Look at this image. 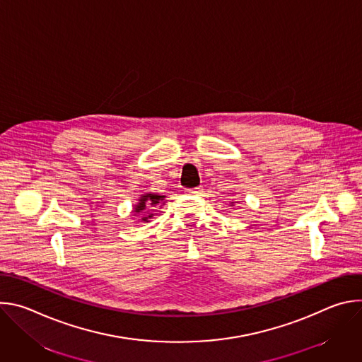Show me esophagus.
Here are the masks:
<instances>
[{
	"instance_id": "1",
	"label": "esophagus",
	"mask_w": 362,
	"mask_h": 362,
	"mask_svg": "<svg viewBox=\"0 0 362 362\" xmlns=\"http://www.w3.org/2000/svg\"><path fill=\"white\" fill-rule=\"evenodd\" d=\"M187 192H189L190 194H202L204 190H203L202 186H199V187H194V189H189Z\"/></svg>"
}]
</instances>
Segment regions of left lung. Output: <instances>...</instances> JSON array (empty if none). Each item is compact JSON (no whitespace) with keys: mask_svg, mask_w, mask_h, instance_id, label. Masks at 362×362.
Instances as JSON below:
<instances>
[{"mask_svg":"<svg viewBox=\"0 0 362 362\" xmlns=\"http://www.w3.org/2000/svg\"><path fill=\"white\" fill-rule=\"evenodd\" d=\"M236 203H238V202H230V203H229V206H232V208H233V206H235Z\"/></svg>","mask_w":362,"mask_h":362,"instance_id":"obj_1","label":"left lung"}]
</instances>
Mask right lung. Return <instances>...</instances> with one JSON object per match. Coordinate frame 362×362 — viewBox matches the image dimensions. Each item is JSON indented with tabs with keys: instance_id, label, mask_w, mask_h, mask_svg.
Segmentation results:
<instances>
[{
	"instance_id": "1",
	"label": "right lung",
	"mask_w": 362,
	"mask_h": 362,
	"mask_svg": "<svg viewBox=\"0 0 362 362\" xmlns=\"http://www.w3.org/2000/svg\"><path fill=\"white\" fill-rule=\"evenodd\" d=\"M165 194L160 193H143L139 196L137 203L133 204V214L137 218L139 222H150V219L154 216V214L158 212V209H160L162 206L165 204Z\"/></svg>"
}]
</instances>
